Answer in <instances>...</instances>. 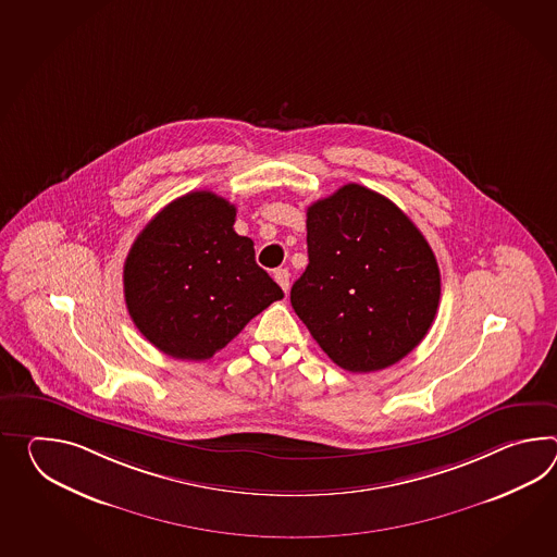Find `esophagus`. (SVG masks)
Listing matches in <instances>:
<instances>
[{"instance_id":"34e87169","label":"esophagus","mask_w":557,"mask_h":557,"mask_svg":"<svg viewBox=\"0 0 557 557\" xmlns=\"http://www.w3.org/2000/svg\"><path fill=\"white\" fill-rule=\"evenodd\" d=\"M273 277H275V282L280 284V287L284 289L285 294H287V292H289V272L280 268V270L273 272Z\"/></svg>"}]
</instances>
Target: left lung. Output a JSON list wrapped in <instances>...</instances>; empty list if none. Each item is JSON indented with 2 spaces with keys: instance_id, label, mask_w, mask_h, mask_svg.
I'll list each match as a JSON object with an SVG mask.
<instances>
[{
  "instance_id": "8db88e82",
  "label": "left lung",
  "mask_w": 557,
  "mask_h": 557,
  "mask_svg": "<svg viewBox=\"0 0 557 557\" xmlns=\"http://www.w3.org/2000/svg\"><path fill=\"white\" fill-rule=\"evenodd\" d=\"M306 272L292 306L339 368L384 370L430 332L440 268L430 244L394 201L358 184L308 208Z\"/></svg>"
}]
</instances>
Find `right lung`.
Here are the masks:
<instances>
[{
    "mask_svg": "<svg viewBox=\"0 0 557 557\" xmlns=\"http://www.w3.org/2000/svg\"><path fill=\"white\" fill-rule=\"evenodd\" d=\"M234 223L227 199L189 191L168 203L129 249L125 306L165 356L210 359L284 297L256 263L253 242L235 234Z\"/></svg>",
    "mask_w": 557,
    "mask_h": 557,
    "instance_id": "1",
    "label": "right lung"
}]
</instances>
